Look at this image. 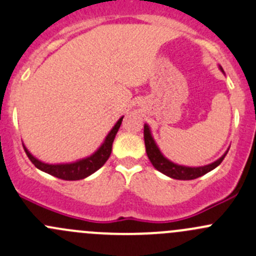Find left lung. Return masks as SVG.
I'll return each instance as SVG.
<instances>
[{"label": "left lung", "mask_w": 256, "mask_h": 256, "mask_svg": "<svg viewBox=\"0 0 256 256\" xmlns=\"http://www.w3.org/2000/svg\"><path fill=\"white\" fill-rule=\"evenodd\" d=\"M220 70H222V68L220 67ZM144 143H146V156H148L149 160L153 164L154 168L156 170H159L160 173L166 174V176H170V178L179 179V180H190V179H196L199 176H204V174L209 173L210 170H213L214 168H216L220 163L222 162V159L225 158L226 153L224 156H220L218 160H215L214 163L208 164V166H179V164L173 163L169 159H166V156L162 154V152L159 150L158 146L154 142L153 136H152L150 129H149L148 124H144Z\"/></svg>", "instance_id": "obj_1"}]
</instances>
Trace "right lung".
<instances>
[{
	"instance_id": "1",
	"label": "right lung",
	"mask_w": 256,
	"mask_h": 256,
	"mask_svg": "<svg viewBox=\"0 0 256 256\" xmlns=\"http://www.w3.org/2000/svg\"><path fill=\"white\" fill-rule=\"evenodd\" d=\"M122 120L123 117L120 118V120L116 123V126L112 128V130H110V133H108V136H106L102 146H100L92 156H87V158L80 159V160L77 162H73V163H43V162L34 158V156L27 150L26 146H24V150H26V154L30 158V160H31L32 163L34 164V166L38 168L40 170L50 174V176H56V178L63 179V180H80V179L86 178V176H90V174H93L94 172H97L98 169L108 160L110 153H112L113 140H114L116 134H117L118 129H120V124H122Z\"/></svg>"
}]
</instances>
